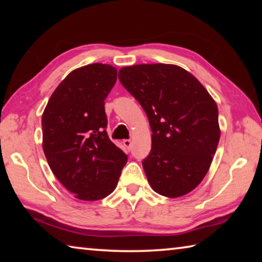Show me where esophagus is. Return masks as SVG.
Here are the masks:
<instances>
[{
    "instance_id": "34e87169",
    "label": "esophagus",
    "mask_w": 262,
    "mask_h": 262,
    "mask_svg": "<svg viewBox=\"0 0 262 262\" xmlns=\"http://www.w3.org/2000/svg\"><path fill=\"white\" fill-rule=\"evenodd\" d=\"M122 143L128 150L132 149V140H123Z\"/></svg>"
}]
</instances>
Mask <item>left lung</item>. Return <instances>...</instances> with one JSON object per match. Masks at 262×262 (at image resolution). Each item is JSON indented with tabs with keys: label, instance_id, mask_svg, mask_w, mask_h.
<instances>
[{
	"label": "left lung",
	"instance_id": "8db88e82",
	"mask_svg": "<svg viewBox=\"0 0 262 262\" xmlns=\"http://www.w3.org/2000/svg\"><path fill=\"white\" fill-rule=\"evenodd\" d=\"M119 79L151 127V150L142 162L150 186L167 198L189 193L205 178L220 141L215 100L192 74L174 64L123 67Z\"/></svg>",
	"mask_w": 262,
	"mask_h": 262
}]
</instances>
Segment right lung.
<instances>
[{"instance_id": "obj_1", "label": "right lung", "mask_w": 262, "mask_h": 262, "mask_svg": "<svg viewBox=\"0 0 262 262\" xmlns=\"http://www.w3.org/2000/svg\"><path fill=\"white\" fill-rule=\"evenodd\" d=\"M117 69L92 63L73 70L42 113V149L57 180L75 198L104 199L118 185L127 155L110 140L105 99Z\"/></svg>"}]
</instances>
